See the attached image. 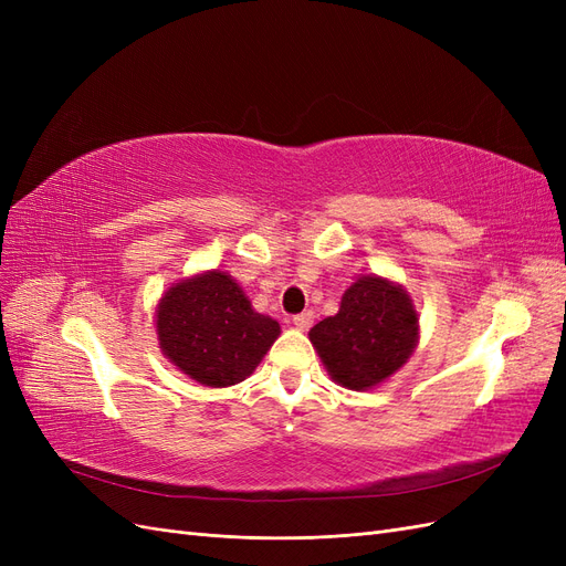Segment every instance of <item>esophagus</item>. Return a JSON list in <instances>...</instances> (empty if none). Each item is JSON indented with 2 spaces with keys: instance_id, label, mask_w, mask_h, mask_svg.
Segmentation results:
<instances>
[{
  "instance_id": "1",
  "label": "esophagus",
  "mask_w": 566,
  "mask_h": 566,
  "mask_svg": "<svg viewBox=\"0 0 566 566\" xmlns=\"http://www.w3.org/2000/svg\"><path fill=\"white\" fill-rule=\"evenodd\" d=\"M293 323H295L297 331H310L312 323H314V312H302V314H297V316L293 318Z\"/></svg>"
}]
</instances>
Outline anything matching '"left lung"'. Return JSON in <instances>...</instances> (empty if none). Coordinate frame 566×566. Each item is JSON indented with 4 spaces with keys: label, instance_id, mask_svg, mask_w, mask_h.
Masks as SVG:
<instances>
[{
    "label": "left lung",
    "instance_id": "1",
    "mask_svg": "<svg viewBox=\"0 0 566 566\" xmlns=\"http://www.w3.org/2000/svg\"><path fill=\"white\" fill-rule=\"evenodd\" d=\"M310 339L337 385L370 389L391 378L418 347V312L401 285L361 276L345 290L339 312L314 325Z\"/></svg>",
    "mask_w": 566,
    "mask_h": 566
}]
</instances>
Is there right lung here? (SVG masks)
Listing matches in <instances>:
<instances>
[{"mask_svg": "<svg viewBox=\"0 0 566 566\" xmlns=\"http://www.w3.org/2000/svg\"><path fill=\"white\" fill-rule=\"evenodd\" d=\"M156 328L163 354L205 387L243 382L281 335L279 321L256 314L241 285L217 269L169 287Z\"/></svg>", "mask_w": 566, "mask_h": 566, "instance_id": "obj_1", "label": "right lung"}]
</instances>
